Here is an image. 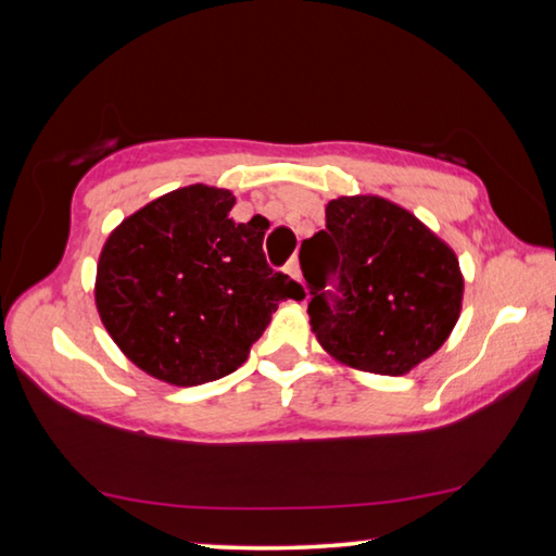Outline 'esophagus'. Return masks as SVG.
<instances>
[{
	"label": "esophagus",
	"mask_w": 556,
	"mask_h": 556,
	"mask_svg": "<svg viewBox=\"0 0 556 556\" xmlns=\"http://www.w3.org/2000/svg\"><path fill=\"white\" fill-rule=\"evenodd\" d=\"M287 275H289L291 279L301 281V265H299V260H296V257H294V260H289V265H287Z\"/></svg>",
	"instance_id": "1"
}]
</instances>
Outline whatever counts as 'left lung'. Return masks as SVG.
Wrapping results in <instances>:
<instances>
[{"label":"left lung","instance_id":"1","mask_svg":"<svg viewBox=\"0 0 556 556\" xmlns=\"http://www.w3.org/2000/svg\"><path fill=\"white\" fill-rule=\"evenodd\" d=\"M312 328L338 363L404 375L454 331L464 299L458 260L425 223L380 195H341L326 230L301 244ZM333 270L336 292L325 291Z\"/></svg>","mask_w":556,"mask_h":556}]
</instances>
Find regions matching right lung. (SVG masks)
Here are the masks:
<instances>
[{
	"label": "right lung",
	"mask_w": 556,
	"mask_h": 556,
	"mask_svg": "<svg viewBox=\"0 0 556 556\" xmlns=\"http://www.w3.org/2000/svg\"><path fill=\"white\" fill-rule=\"evenodd\" d=\"M232 205L225 188H176L122 220L100 252L98 314L156 380L191 388L238 370L279 301L299 294L267 265L269 223H235Z\"/></svg>",
	"instance_id": "1"
}]
</instances>
